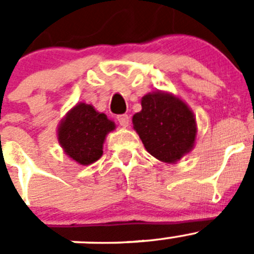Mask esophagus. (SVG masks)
I'll return each instance as SVG.
<instances>
[{
  "label": "esophagus",
  "instance_id": "obj_1",
  "mask_svg": "<svg viewBox=\"0 0 254 254\" xmlns=\"http://www.w3.org/2000/svg\"><path fill=\"white\" fill-rule=\"evenodd\" d=\"M118 122H119V124L122 125V127H129L130 118L127 115V114H123V115L118 116Z\"/></svg>",
  "mask_w": 254,
  "mask_h": 254
}]
</instances>
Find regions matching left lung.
<instances>
[{
    "label": "left lung",
    "mask_w": 254,
    "mask_h": 254,
    "mask_svg": "<svg viewBox=\"0 0 254 254\" xmlns=\"http://www.w3.org/2000/svg\"><path fill=\"white\" fill-rule=\"evenodd\" d=\"M132 125L146 151L164 163H175L193 149L196 136L194 114L183 100L169 92H149Z\"/></svg>",
    "instance_id": "1"
}]
</instances>
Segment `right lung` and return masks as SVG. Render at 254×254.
<instances>
[{
    "label": "right lung",
    "instance_id": "right-lung-1",
    "mask_svg": "<svg viewBox=\"0 0 254 254\" xmlns=\"http://www.w3.org/2000/svg\"><path fill=\"white\" fill-rule=\"evenodd\" d=\"M115 129L114 122L92 105L80 103L61 120L58 139L66 155L81 165L100 159L106 135Z\"/></svg>",
    "mask_w": 254,
    "mask_h": 254
}]
</instances>
